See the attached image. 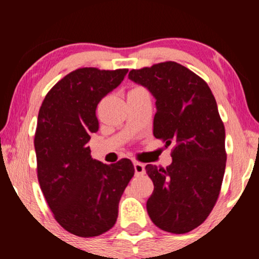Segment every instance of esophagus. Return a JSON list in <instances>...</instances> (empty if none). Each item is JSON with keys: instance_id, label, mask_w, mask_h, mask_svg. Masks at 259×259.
<instances>
[{"instance_id": "obj_1", "label": "esophagus", "mask_w": 259, "mask_h": 259, "mask_svg": "<svg viewBox=\"0 0 259 259\" xmlns=\"http://www.w3.org/2000/svg\"><path fill=\"white\" fill-rule=\"evenodd\" d=\"M134 170H135V175H144L145 174V165L142 163L135 162L134 163Z\"/></svg>"}]
</instances>
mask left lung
I'll list each match as a JSON object with an SVG mask.
<instances>
[{
  "label": "left lung",
  "mask_w": 259,
  "mask_h": 259,
  "mask_svg": "<svg viewBox=\"0 0 259 259\" xmlns=\"http://www.w3.org/2000/svg\"><path fill=\"white\" fill-rule=\"evenodd\" d=\"M129 79L156 99L153 135L174 145L171 164H147L154 190L147 200L151 221L162 230L185 234L212 212L225 171V129L209 86L177 62L133 69Z\"/></svg>",
  "instance_id": "left-lung-1"
}]
</instances>
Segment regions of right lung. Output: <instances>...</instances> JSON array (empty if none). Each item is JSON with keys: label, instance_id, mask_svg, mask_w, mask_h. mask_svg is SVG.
Wrapping results in <instances>:
<instances>
[{"label": "right lung", "instance_id": "add662e5", "mask_svg": "<svg viewBox=\"0 0 259 259\" xmlns=\"http://www.w3.org/2000/svg\"><path fill=\"white\" fill-rule=\"evenodd\" d=\"M126 73L74 70L49 91L38 111V183L56 221L76 236H99L115 224L120 197L134 177L130 159L103 164L91 158L88 146L91 134L99 132L97 105Z\"/></svg>", "mask_w": 259, "mask_h": 259}]
</instances>
